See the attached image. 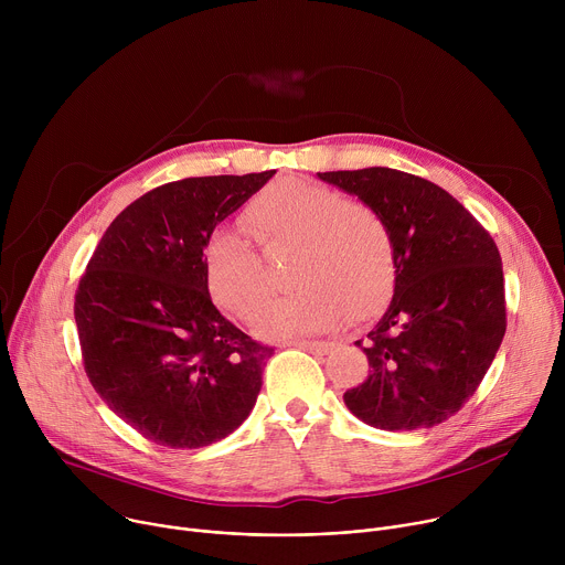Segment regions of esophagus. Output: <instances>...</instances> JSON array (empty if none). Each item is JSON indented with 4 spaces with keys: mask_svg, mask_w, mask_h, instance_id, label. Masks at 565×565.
Returning a JSON list of instances; mask_svg holds the SVG:
<instances>
[{
    "mask_svg": "<svg viewBox=\"0 0 565 565\" xmlns=\"http://www.w3.org/2000/svg\"><path fill=\"white\" fill-rule=\"evenodd\" d=\"M288 347L306 349V351H315V353H329V351L333 349V342H321V340H295V342H288Z\"/></svg>",
    "mask_w": 565,
    "mask_h": 565,
    "instance_id": "esophagus-1",
    "label": "esophagus"
}]
</instances>
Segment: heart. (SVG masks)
I'll return each mask as SVG.
<instances>
[{"instance_id":"heart-1","label":"heart","mask_w":565,"mask_h":565,"mask_svg":"<svg viewBox=\"0 0 565 565\" xmlns=\"http://www.w3.org/2000/svg\"><path fill=\"white\" fill-rule=\"evenodd\" d=\"M248 221L266 244H299L292 279L301 286L273 297L255 319V333L288 340L321 333L351 312L384 301L395 277L393 232L380 210L303 179H281L264 190ZM214 299L241 319L262 306L268 268L244 227H214L203 248Z\"/></svg>"}]
</instances>
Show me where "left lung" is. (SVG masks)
I'll return each mask as SVG.
<instances>
[{
	"instance_id": "left-lung-1",
	"label": "left lung",
	"mask_w": 565,
	"mask_h": 565,
	"mask_svg": "<svg viewBox=\"0 0 565 565\" xmlns=\"http://www.w3.org/2000/svg\"><path fill=\"white\" fill-rule=\"evenodd\" d=\"M386 218L395 244V288L364 340L369 375L344 393L362 423L414 431L451 418L486 377L505 335L499 248L449 192L388 168L324 172Z\"/></svg>"
}]
</instances>
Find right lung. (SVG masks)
Here are the masks:
<instances>
[{
    "mask_svg": "<svg viewBox=\"0 0 565 565\" xmlns=\"http://www.w3.org/2000/svg\"><path fill=\"white\" fill-rule=\"evenodd\" d=\"M273 174L183 179L142 194L111 221L79 279L73 315L87 377L156 445H212L255 407L275 349L216 310L203 248Z\"/></svg>",
    "mask_w": 565,
    "mask_h": 565,
    "instance_id": "right-lung-1",
    "label": "right lung"
}]
</instances>
